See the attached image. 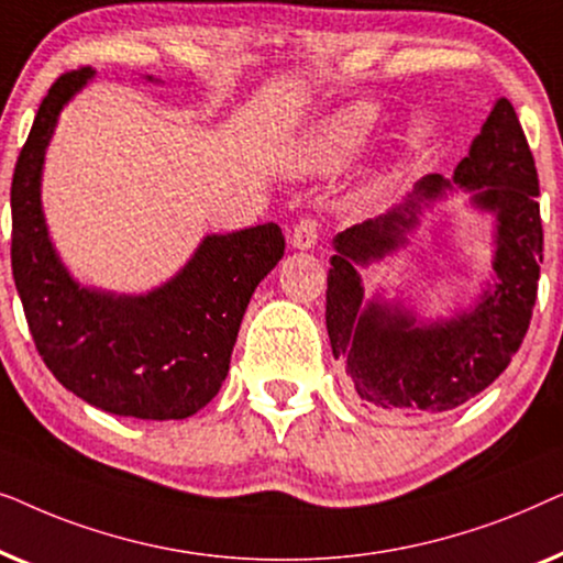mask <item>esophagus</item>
Segmentation results:
<instances>
[{
	"instance_id": "esophagus-1",
	"label": "esophagus",
	"mask_w": 563,
	"mask_h": 563,
	"mask_svg": "<svg viewBox=\"0 0 563 563\" xmlns=\"http://www.w3.org/2000/svg\"><path fill=\"white\" fill-rule=\"evenodd\" d=\"M318 243V220L314 218H302L295 225V233H291V245L299 251L312 249Z\"/></svg>"
}]
</instances>
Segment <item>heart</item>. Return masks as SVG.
Listing matches in <instances>:
<instances>
[{"label": "heart", "mask_w": 563, "mask_h": 563, "mask_svg": "<svg viewBox=\"0 0 563 563\" xmlns=\"http://www.w3.org/2000/svg\"><path fill=\"white\" fill-rule=\"evenodd\" d=\"M374 107L366 102H356L330 114L312 128V133L299 148V172L330 174L349 166L366 148L368 137L374 133Z\"/></svg>", "instance_id": "b5f03b06"}]
</instances>
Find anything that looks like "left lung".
<instances>
[{
    "mask_svg": "<svg viewBox=\"0 0 563 563\" xmlns=\"http://www.w3.org/2000/svg\"><path fill=\"white\" fill-rule=\"evenodd\" d=\"M453 186L496 218L493 282L466 311L422 321L401 300H366L358 267L404 247L419 214ZM538 174L515 107L497 99L451 181L428 174L402 205L333 238L325 322L351 389L374 412L435 415L464 405L505 372L533 314L543 264Z\"/></svg>",
    "mask_w": 563,
    "mask_h": 563,
    "instance_id": "obj_1",
    "label": "left lung"
}]
</instances>
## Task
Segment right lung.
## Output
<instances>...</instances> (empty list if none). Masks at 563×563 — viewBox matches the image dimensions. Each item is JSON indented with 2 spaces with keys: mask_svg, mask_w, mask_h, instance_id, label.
I'll return each instance as SVG.
<instances>
[{
  "mask_svg": "<svg viewBox=\"0 0 563 563\" xmlns=\"http://www.w3.org/2000/svg\"><path fill=\"white\" fill-rule=\"evenodd\" d=\"M91 68L48 89L12 176V276L45 366L99 410L137 420H184L218 395L241 320L261 279L284 256L276 222L205 235L184 268L145 295L84 287L45 225L41 181L58 114ZM153 81V76H148Z\"/></svg>",
  "mask_w": 563,
  "mask_h": 563,
  "instance_id": "right-lung-1",
  "label": "right lung"
}]
</instances>
